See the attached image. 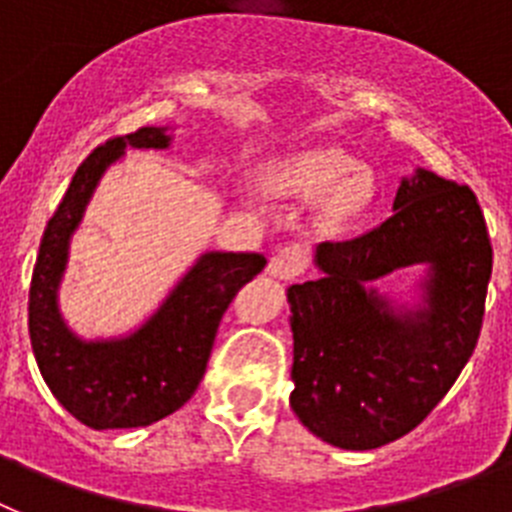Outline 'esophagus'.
Segmentation results:
<instances>
[{"instance_id":"esophagus-1","label":"esophagus","mask_w":512,"mask_h":512,"mask_svg":"<svg viewBox=\"0 0 512 512\" xmlns=\"http://www.w3.org/2000/svg\"><path fill=\"white\" fill-rule=\"evenodd\" d=\"M307 266V248L302 243H287L277 248V253L269 259V274L277 279L300 277Z\"/></svg>"}]
</instances>
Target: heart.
<instances>
[{"label": "heart", "mask_w": 512, "mask_h": 512, "mask_svg": "<svg viewBox=\"0 0 512 512\" xmlns=\"http://www.w3.org/2000/svg\"><path fill=\"white\" fill-rule=\"evenodd\" d=\"M354 169L348 158L333 151L310 153L297 164V184L305 194H325L333 186V197H330V217L336 220H346V217L356 215L361 207L372 197V179L364 171H354L348 176V171Z\"/></svg>", "instance_id": "b5f03b06"}]
</instances>
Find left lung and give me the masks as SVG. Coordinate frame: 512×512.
<instances>
[{
  "label": "left lung",
  "instance_id": "obj_1",
  "mask_svg": "<svg viewBox=\"0 0 512 512\" xmlns=\"http://www.w3.org/2000/svg\"><path fill=\"white\" fill-rule=\"evenodd\" d=\"M315 261L323 277L287 292L289 405L338 449H379L423 423L474 354L492 274L485 215L467 184L418 171L382 225L320 243ZM413 263L432 266L426 305L395 311L368 282Z\"/></svg>",
  "mask_w": 512,
  "mask_h": 512
}]
</instances>
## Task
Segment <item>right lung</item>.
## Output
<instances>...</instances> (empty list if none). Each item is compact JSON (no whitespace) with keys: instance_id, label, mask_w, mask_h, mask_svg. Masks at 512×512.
I'll use <instances>...</instances> for the list:
<instances>
[{"instance_id":"1","label":"right lung","mask_w":512,"mask_h":512,"mask_svg":"<svg viewBox=\"0 0 512 512\" xmlns=\"http://www.w3.org/2000/svg\"><path fill=\"white\" fill-rule=\"evenodd\" d=\"M161 128H138L94 148L76 169L61 205L45 225L30 282V343L56 400L94 431L140 428L179 410L197 392L217 325L243 284L266 266L261 253H205L133 336L79 341L58 315L56 292L69 238L104 169L125 148H166Z\"/></svg>"}]
</instances>
